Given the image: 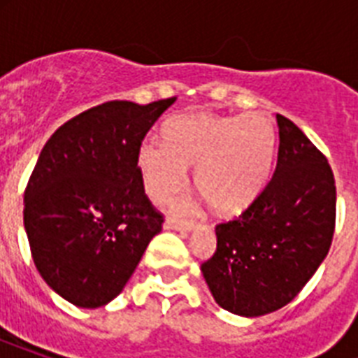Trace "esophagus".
Segmentation results:
<instances>
[{"mask_svg": "<svg viewBox=\"0 0 358 358\" xmlns=\"http://www.w3.org/2000/svg\"><path fill=\"white\" fill-rule=\"evenodd\" d=\"M163 229L167 230H178V232H189V230L195 229V223L193 221H176V219H167Z\"/></svg>", "mask_w": 358, "mask_h": 358, "instance_id": "1", "label": "esophagus"}]
</instances>
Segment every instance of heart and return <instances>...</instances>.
Returning a JSON list of instances; mask_svg holds the SVG:
<instances>
[{
    "label": "heart",
    "instance_id": "b5f03b06",
    "mask_svg": "<svg viewBox=\"0 0 358 358\" xmlns=\"http://www.w3.org/2000/svg\"><path fill=\"white\" fill-rule=\"evenodd\" d=\"M275 146V128L264 115L176 117L167 126V141L141 143L137 165L154 201L178 193L187 182V165H196L201 195L217 213L236 215L264 189Z\"/></svg>",
    "mask_w": 358,
    "mask_h": 358
}]
</instances>
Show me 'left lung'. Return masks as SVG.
<instances>
[{
	"mask_svg": "<svg viewBox=\"0 0 358 358\" xmlns=\"http://www.w3.org/2000/svg\"><path fill=\"white\" fill-rule=\"evenodd\" d=\"M273 178L238 219L215 227L217 249L201 266L221 308L256 317L288 305L329 252L336 185L327 157L277 115Z\"/></svg>",
	"mask_w": 358,
	"mask_h": 358,
	"instance_id": "obj_1",
	"label": "left lung"
}]
</instances>
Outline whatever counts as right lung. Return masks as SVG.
<instances>
[{
    "mask_svg": "<svg viewBox=\"0 0 358 358\" xmlns=\"http://www.w3.org/2000/svg\"><path fill=\"white\" fill-rule=\"evenodd\" d=\"M174 100L87 109L64 122L36 159L24 195L25 234L41 277L72 305L113 301L162 232L137 152Z\"/></svg>",
    "mask_w": 358,
    "mask_h": 358,
    "instance_id": "1",
    "label": "right lung"
}]
</instances>
